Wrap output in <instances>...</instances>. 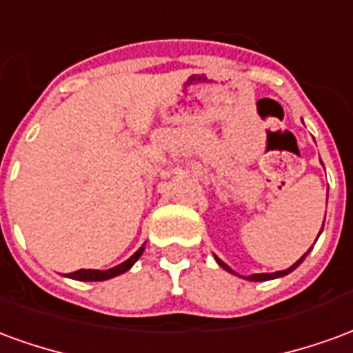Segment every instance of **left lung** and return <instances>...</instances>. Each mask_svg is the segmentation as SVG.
I'll list each match as a JSON object with an SVG mask.
<instances>
[{
  "label": "left lung",
  "mask_w": 353,
  "mask_h": 353,
  "mask_svg": "<svg viewBox=\"0 0 353 353\" xmlns=\"http://www.w3.org/2000/svg\"><path fill=\"white\" fill-rule=\"evenodd\" d=\"M308 252H310V250H308ZM308 252L304 253L303 257H301V259L296 261L295 265L289 266V268H285V270H280V272H272V274H253V276H248V280H252V281H266V280H272V278H280V276H285V274H289V272H291V270H295L296 266H299V265H301V263H303L304 257L308 255ZM217 263H219V265H221L223 268H225V270H229V272H232V270H230L229 266L225 265V263H223L221 259H217Z\"/></svg>",
  "instance_id": "obj_1"
}]
</instances>
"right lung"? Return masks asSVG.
Returning <instances> with one entry per match:
<instances>
[{
	"instance_id": "right-lung-1",
	"label": "right lung",
	"mask_w": 353,
	"mask_h": 353,
	"mask_svg": "<svg viewBox=\"0 0 353 353\" xmlns=\"http://www.w3.org/2000/svg\"><path fill=\"white\" fill-rule=\"evenodd\" d=\"M145 248H139L138 252L132 255L130 259H126L121 265L113 266V268H109V270H75V272H70L68 276L73 278V280H81V281H101V280H109V278H113V276H119V274L126 272L128 268H130L136 261L139 259V255L143 253Z\"/></svg>"
}]
</instances>
